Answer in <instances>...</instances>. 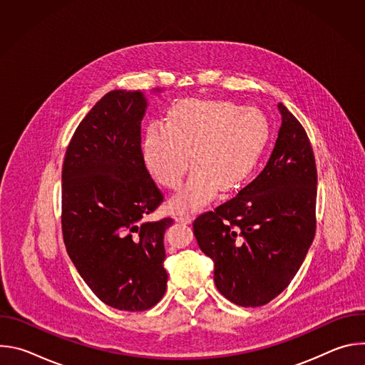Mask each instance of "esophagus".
Instances as JSON below:
<instances>
[{"instance_id":"obj_1","label":"esophagus","mask_w":365,"mask_h":365,"mask_svg":"<svg viewBox=\"0 0 365 365\" xmlns=\"http://www.w3.org/2000/svg\"><path fill=\"white\" fill-rule=\"evenodd\" d=\"M175 220L180 224H190L193 221V217L189 214H185V215H178Z\"/></svg>"}]
</instances>
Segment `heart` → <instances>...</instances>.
Segmentation results:
<instances>
[{
  "label": "heart",
  "mask_w": 365,
  "mask_h": 365,
  "mask_svg": "<svg viewBox=\"0 0 365 365\" xmlns=\"http://www.w3.org/2000/svg\"><path fill=\"white\" fill-rule=\"evenodd\" d=\"M266 115L230 101L183 99L170 108L166 124L151 123L141 144L147 172L169 189L186 186L170 199L175 212L195 211L220 190L240 187L255 170L269 143Z\"/></svg>",
  "instance_id": "heart-1"
}]
</instances>
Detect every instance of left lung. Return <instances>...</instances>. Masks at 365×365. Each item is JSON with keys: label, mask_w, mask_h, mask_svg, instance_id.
<instances>
[{"label": "left lung", "mask_w": 365, "mask_h": 365, "mask_svg": "<svg viewBox=\"0 0 365 365\" xmlns=\"http://www.w3.org/2000/svg\"><path fill=\"white\" fill-rule=\"evenodd\" d=\"M277 108L282 125L263 172L193 222L199 248L214 262L217 289L244 307L263 306L279 296L315 237L314 150L296 117L282 102Z\"/></svg>", "instance_id": "1"}]
</instances>
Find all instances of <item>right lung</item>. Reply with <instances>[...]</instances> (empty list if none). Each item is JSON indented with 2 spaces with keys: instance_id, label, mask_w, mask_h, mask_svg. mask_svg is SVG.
Wrapping results in <instances>:
<instances>
[{
  "instance_id": "right-lung-1",
  "label": "right lung",
  "mask_w": 365,
  "mask_h": 365,
  "mask_svg": "<svg viewBox=\"0 0 365 365\" xmlns=\"http://www.w3.org/2000/svg\"><path fill=\"white\" fill-rule=\"evenodd\" d=\"M147 106L141 91L114 89L101 98L78 125L62 170L66 251L98 299L128 312L163 297V237L173 224L145 220L163 202L141 155Z\"/></svg>"
}]
</instances>
